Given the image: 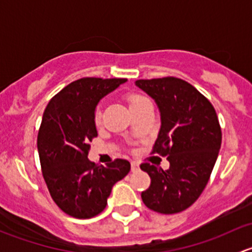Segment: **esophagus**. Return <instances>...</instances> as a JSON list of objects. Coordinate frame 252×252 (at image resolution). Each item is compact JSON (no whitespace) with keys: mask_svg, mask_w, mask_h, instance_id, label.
<instances>
[{"mask_svg":"<svg viewBox=\"0 0 252 252\" xmlns=\"http://www.w3.org/2000/svg\"><path fill=\"white\" fill-rule=\"evenodd\" d=\"M130 166H131V172H136L139 169V163H138V162H131Z\"/></svg>","mask_w":252,"mask_h":252,"instance_id":"obj_1","label":"esophagus"}]
</instances>
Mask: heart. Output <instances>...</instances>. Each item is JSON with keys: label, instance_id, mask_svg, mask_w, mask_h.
I'll use <instances>...</instances> for the list:
<instances>
[{"label": "heart", "instance_id": "1", "mask_svg": "<svg viewBox=\"0 0 252 252\" xmlns=\"http://www.w3.org/2000/svg\"><path fill=\"white\" fill-rule=\"evenodd\" d=\"M126 100L128 102L129 108L134 110L136 107H140V106L145 105V103H149V100H147L145 96L140 95V94H136V93H128L126 95ZM94 122H95L96 126H100L101 124V112L100 111H96L95 112V116H94Z\"/></svg>", "mask_w": 252, "mask_h": 252}]
</instances>
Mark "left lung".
<instances>
[{
	"label": "left lung",
	"instance_id": "8db88e82",
	"mask_svg": "<svg viewBox=\"0 0 252 252\" xmlns=\"http://www.w3.org/2000/svg\"><path fill=\"white\" fill-rule=\"evenodd\" d=\"M135 84L158 106L161 129L152 152L169 161L167 171L141 164L151 178L141 199L155 212H182L199 199L215 167L222 144L217 113L212 103L183 79H140Z\"/></svg>",
	"mask_w": 252,
	"mask_h": 252
}]
</instances>
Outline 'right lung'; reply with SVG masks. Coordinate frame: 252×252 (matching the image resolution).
Masks as SVG:
<instances>
[{
  "label": "right lung",
  "mask_w": 252,
  "mask_h": 252,
  "mask_svg": "<svg viewBox=\"0 0 252 252\" xmlns=\"http://www.w3.org/2000/svg\"><path fill=\"white\" fill-rule=\"evenodd\" d=\"M126 79L81 78L53 96L42 116L37 151L42 175L56 205L75 218H91L107 205L112 187L130 171L126 159L107 166L89 161L97 136L94 116L98 101Z\"/></svg>",
  "instance_id": "add662e5"
}]
</instances>
